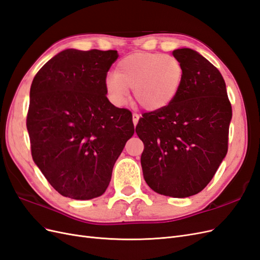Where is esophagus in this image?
Wrapping results in <instances>:
<instances>
[{"instance_id":"34e87169","label":"esophagus","mask_w":260,"mask_h":260,"mask_svg":"<svg viewBox=\"0 0 260 260\" xmlns=\"http://www.w3.org/2000/svg\"><path fill=\"white\" fill-rule=\"evenodd\" d=\"M139 119H140V115H138V114H136V113L132 115V121H133V124L137 125V123L139 122Z\"/></svg>"}]
</instances>
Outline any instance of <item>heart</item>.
Wrapping results in <instances>:
<instances>
[{
	"instance_id": "1",
	"label": "heart",
	"mask_w": 260,
	"mask_h": 260,
	"mask_svg": "<svg viewBox=\"0 0 260 260\" xmlns=\"http://www.w3.org/2000/svg\"><path fill=\"white\" fill-rule=\"evenodd\" d=\"M183 66L172 55L137 52L118 61L115 75L105 79V90L116 106L133 98L146 111H159L172 103L183 80Z\"/></svg>"
}]
</instances>
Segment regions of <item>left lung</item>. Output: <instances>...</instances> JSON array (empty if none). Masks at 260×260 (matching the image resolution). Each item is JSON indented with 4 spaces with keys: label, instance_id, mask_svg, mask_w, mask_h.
<instances>
[{
    "label": "left lung",
    "instance_id": "1",
    "mask_svg": "<svg viewBox=\"0 0 260 260\" xmlns=\"http://www.w3.org/2000/svg\"><path fill=\"white\" fill-rule=\"evenodd\" d=\"M183 80L167 107L146 113L136 127L143 141V177L156 193L188 198L215 176L228 152L232 107L219 70L191 49L172 52Z\"/></svg>",
    "mask_w": 260,
    "mask_h": 260
}]
</instances>
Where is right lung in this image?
I'll list each match as a JSON object with an SVG mask.
<instances>
[{
  "mask_svg": "<svg viewBox=\"0 0 260 260\" xmlns=\"http://www.w3.org/2000/svg\"><path fill=\"white\" fill-rule=\"evenodd\" d=\"M117 51L67 49L37 73L27 130L31 155L49 183L74 200L103 194L114 165L135 133L132 114L106 96Z\"/></svg>",
  "mask_w": 260,
  "mask_h": 260,
  "instance_id": "1",
  "label": "right lung"
}]
</instances>
